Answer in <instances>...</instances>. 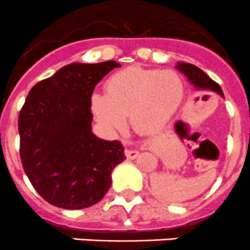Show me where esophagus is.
<instances>
[{
	"label": "esophagus",
	"instance_id": "34e87169",
	"mask_svg": "<svg viewBox=\"0 0 250 250\" xmlns=\"http://www.w3.org/2000/svg\"><path fill=\"white\" fill-rule=\"evenodd\" d=\"M125 155H126L127 159H135L138 158L139 155V151L136 149H126L125 150Z\"/></svg>",
	"mask_w": 250,
	"mask_h": 250
}]
</instances>
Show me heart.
<instances>
[{"label":"heart","mask_w":250,"mask_h":250,"mask_svg":"<svg viewBox=\"0 0 250 250\" xmlns=\"http://www.w3.org/2000/svg\"><path fill=\"white\" fill-rule=\"evenodd\" d=\"M106 94L91 96L95 119L110 131L123 130L130 114L132 127L151 132L165 126L184 98L182 77L173 70L131 66L112 75L105 85Z\"/></svg>","instance_id":"obj_1"}]
</instances>
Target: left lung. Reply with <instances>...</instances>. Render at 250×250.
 <instances>
[{"label":"left lung","mask_w":250,"mask_h":250,"mask_svg":"<svg viewBox=\"0 0 250 250\" xmlns=\"http://www.w3.org/2000/svg\"><path fill=\"white\" fill-rule=\"evenodd\" d=\"M175 68L187 77L188 81L194 86L195 90L215 92V94L220 95L222 98H224V94H223L220 86L215 81L211 80L210 77L208 76L203 70H200L198 66L187 62H178L175 65Z\"/></svg>","instance_id":"8db88e82"}]
</instances>
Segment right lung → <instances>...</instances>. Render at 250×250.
Returning a JSON list of instances; mask_svg holds the SVG:
<instances>
[{"label":"right lung","mask_w":250,"mask_h":250,"mask_svg":"<svg viewBox=\"0 0 250 250\" xmlns=\"http://www.w3.org/2000/svg\"><path fill=\"white\" fill-rule=\"evenodd\" d=\"M116 61L74 62L30 90L19 115L20 155L37 193L57 208L96 204L111 187V173L125 160L118 140L92 132L95 86L120 67Z\"/></svg>","instance_id":"right-lung-1"}]
</instances>
